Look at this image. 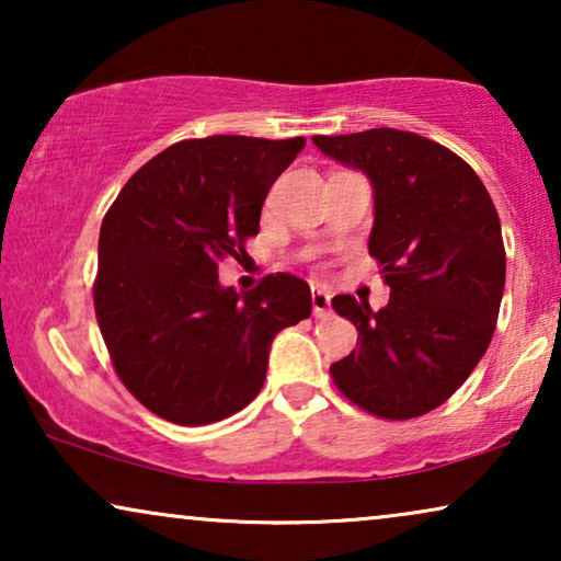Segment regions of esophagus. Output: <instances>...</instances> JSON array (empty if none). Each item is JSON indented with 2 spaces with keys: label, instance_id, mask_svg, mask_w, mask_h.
Listing matches in <instances>:
<instances>
[{
  "label": "esophagus",
  "instance_id": "34e87169",
  "mask_svg": "<svg viewBox=\"0 0 561 561\" xmlns=\"http://www.w3.org/2000/svg\"><path fill=\"white\" fill-rule=\"evenodd\" d=\"M311 304H313V317H319V319L332 317V294H329V290L313 288Z\"/></svg>",
  "mask_w": 561,
  "mask_h": 561
}]
</instances>
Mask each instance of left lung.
Returning a JSON list of instances; mask_svg holds the SVG:
<instances>
[{
    "label": "left lung",
    "instance_id": "obj_1",
    "mask_svg": "<svg viewBox=\"0 0 561 561\" xmlns=\"http://www.w3.org/2000/svg\"><path fill=\"white\" fill-rule=\"evenodd\" d=\"M313 145L370 181L367 250L390 286L380 311L334 296L359 347L332 365V378L375 416H424L470 378L493 340L505 286L493 198L462 158L416 133L378 127L313 135Z\"/></svg>",
    "mask_w": 561,
    "mask_h": 561
}]
</instances>
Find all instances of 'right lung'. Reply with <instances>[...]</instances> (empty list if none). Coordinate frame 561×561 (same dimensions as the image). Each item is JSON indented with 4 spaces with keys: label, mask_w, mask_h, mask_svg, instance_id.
I'll return each instance as SVG.
<instances>
[{
    "label": "right lung",
    "mask_w": 561,
    "mask_h": 561,
    "mask_svg": "<svg viewBox=\"0 0 561 561\" xmlns=\"http://www.w3.org/2000/svg\"><path fill=\"white\" fill-rule=\"evenodd\" d=\"M304 145L244 135L175 142L106 211L96 321L119 380L160 419L204 426L242 411L263 388L275 334L311 317V288L296 275H267L242 294L217 273L257 234L267 191Z\"/></svg>",
    "instance_id": "add662e5"
}]
</instances>
